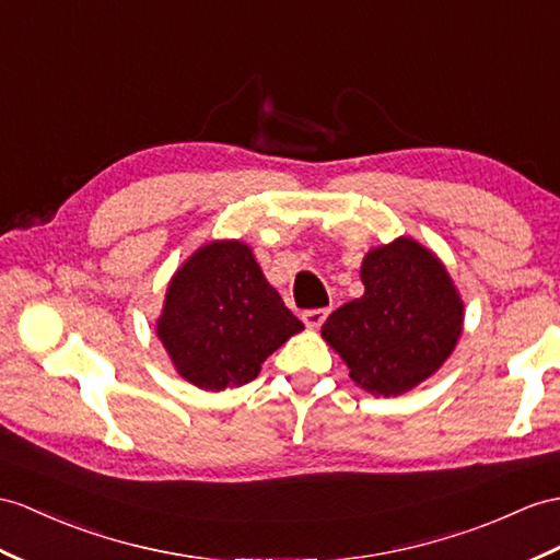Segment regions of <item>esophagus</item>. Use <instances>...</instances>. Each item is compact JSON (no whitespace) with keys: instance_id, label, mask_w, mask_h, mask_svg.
<instances>
[{"instance_id":"esophagus-1","label":"esophagus","mask_w":560,"mask_h":560,"mask_svg":"<svg viewBox=\"0 0 560 560\" xmlns=\"http://www.w3.org/2000/svg\"><path fill=\"white\" fill-rule=\"evenodd\" d=\"M325 318H327V308H308L302 313V320L306 323V327H313V330L320 327Z\"/></svg>"}]
</instances>
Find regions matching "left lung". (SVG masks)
Returning <instances> with one entry per match:
<instances>
[{
    "mask_svg": "<svg viewBox=\"0 0 560 560\" xmlns=\"http://www.w3.org/2000/svg\"><path fill=\"white\" fill-rule=\"evenodd\" d=\"M361 282L363 296L332 311L320 332L353 383L375 397H397L452 357L463 302L444 264L411 237L368 252Z\"/></svg>",
    "mask_w": 560,
    "mask_h": 560,
    "instance_id": "8db88e82",
    "label": "left lung"
}]
</instances>
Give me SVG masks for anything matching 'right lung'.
I'll use <instances>...</instances> for the list:
<instances>
[{"label":"right lung","instance_id":"right-lung-1","mask_svg":"<svg viewBox=\"0 0 560 560\" xmlns=\"http://www.w3.org/2000/svg\"><path fill=\"white\" fill-rule=\"evenodd\" d=\"M302 330L240 240L209 242L189 256L156 320L175 371L209 392L252 383L270 353Z\"/></svg>","mask_w":560,"mask_h":560}]
</instances>
